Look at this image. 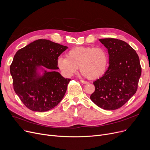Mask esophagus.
I'll list each match as a JSON object with an SVG mask.
<instances>
[{
	"instance_id": "1",
	"label": "esophagus",
	"mask_w": 150,
	"mask_h": 150,
	"mask_svg": "<svg viewBox=\"0 0 150 150\" xmlns=\"http://www.w3.org/2000/svg\"><path fill=\"white\" fill-rule=\"evenodd\" d=\"M80 81H81L83 84H88V83H89V82L86 81H84V80H80Z\"/></svg>"
}]
</instances>
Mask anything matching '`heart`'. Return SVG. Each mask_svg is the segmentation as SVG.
<instances>
[{
    "instance_id": "1",
    "label": "heart",
    "mask_w": 150,
    "mask_h": 150,
    "mask_svg": "<svg viewBox=\"0 0 150 150\" xmlns=\"http://www.w3.org/2000/svg\"><path fill=\"white\" fill-rule=\"evenodd\" d=\"M108 65V54L103 47H76L67 53L66 57L57 59V66L64 75L72 76L80 66L82 75L91 80L103 75Z\"/></svg>"
}]
</instances>
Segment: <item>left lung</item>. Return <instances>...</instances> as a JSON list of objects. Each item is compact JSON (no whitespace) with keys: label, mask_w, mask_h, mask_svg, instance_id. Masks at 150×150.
<instances>
[{"label":"left lung","mask_w":150,"mask_h":150,"mask_svg":"<svg viewBox=\"0 0 150 150\" xmlns=\"http://www.w3.org/2000/svg\"><path fill=\"white\" fill-rule=\"evenodd\" d=\"M99 41L108 49L109 66L93 83L91 100L98 107L115 110L124 105L137 91L142 68L136 52L126 42L114 38Z\"/></svg>","instance_id":"1"}]
</instances>
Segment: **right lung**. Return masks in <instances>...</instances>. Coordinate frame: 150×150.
<instances>
[{"label":"right lung","instance_id":"right-lung-1","mask_svg":"<svg viewBox=\"0 0 150 150\" xmlns=\"http://www.w3.org/2000/svg\"><path fill=\"white\" fill-rule=\"evenodd\" d=\"M67 48L47 39H38L15 54L10 68L14 90L31 111H49L64 97L71 79L57 72V59Z\"/></svg>","mask_w":150,"mask_h":150}]
</instances>
